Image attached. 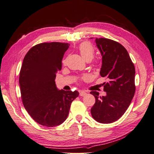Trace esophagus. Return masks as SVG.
<instances>
[{"instance_id":"1","label":"esophagus","mask_w":154,"mask_h":154,"mask_svg":"<svg viewBox=\"0 0 154 154\" xmlns=\"http://www.w3.org/2000/svg\"><path fill=\"white\" fill-rule=\"evenodd\" d=\"M87 94V93L85 91H80V96H84Z\"/></svg>"}]
</instances>
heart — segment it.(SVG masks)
<instances>
[{"instance_id":"1","label":"heart","mask_w":154,"mask_h":154,"mask_svg":"<svg viewBox=\"0 0 154 154\" xmlns=\"http://www.w3.org/2000/svg\"><path fill=\"white\" fill-rule=\"evenodd\" d=\"M79 51L83 58L86 60H91L94 55V49L93 46L88 42H83L79 46ZM88 78L87 75L82 77V80H86Z\"/></svg>"}]
</instances>
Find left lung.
I'll use <instances>...</instances> for the list:
<instances>
[{"instance_id": "left-lung-1", "label": "left lung", "mask_w": 154, "mask_h": 154, "mask_svg": "<svg viewBox=\"0 0 154 154\" xmlns=\"http://www.w3.org/2000/svg\"><path fill=\"white\" fill-rule=\"evenodd\" d=\"M95 42L102 57L100 75L108 82L103 86L106 96L91 92L96 98L91 112L96 122L110 123L122 117L132 100L136 91L135 67L122 44L104 38H96Z\"/></svg>"}]
</instances>
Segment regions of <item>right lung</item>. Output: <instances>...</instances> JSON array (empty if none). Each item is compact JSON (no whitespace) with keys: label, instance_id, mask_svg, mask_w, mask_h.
Masks as SVG:
<instances>
[{"label":"right lung","instance_id":"add662e5","mask_svg":"<svg viewBox=\"0 0 154 154\" xmlns=\"http://www.w3.org/2000/svg\"><path fill=\"white\" fill-rule=\"evenodd\" d=\"M70 44L42 43L26 54L20 69L19 84L23 105L36 123L53 127L67 119L72 101L79 92L59 90L56 74L62 69V60Z\"/></svg>","mask_w":154,"mask_h":154}]
</instances>
